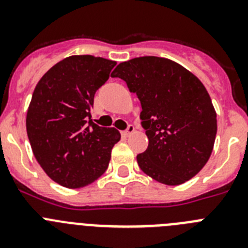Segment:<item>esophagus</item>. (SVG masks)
<instances>
[{"label":"esophagus","mask_w":248,"mask_h":248,"mask_svg":"<svg viewBox=\"0 0 248 248\" xmlns=\"http://www.w3.org/2000/svg\"><path fill=\"white\" fill-rule=\"evenodd\" d=\"M134 130H135V128L133 125H128V128L125 129V130L123 131L122 134H123V137H129V135L130 134H133V133H134Z\"/></svg>","instance_id":"obj_1"}]
</instances>
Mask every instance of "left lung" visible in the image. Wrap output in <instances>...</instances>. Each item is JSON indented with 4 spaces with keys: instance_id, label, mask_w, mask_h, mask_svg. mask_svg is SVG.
Wrapping results in <instances>:
<instances>
[{
    "instance_id": "8db88e82",
    "label": "left lung",
    "mask_w": 248,
    "mask_h": 248,
    "mask_svg": "<svg viewBox=\"0 0 248 248\" xmlns=\"http://www.w3.org/2000/svg\"><path fill=\"white\" fill-rule=\"evenodd\" d=\"M111 77L124 80L141 104L149 145L137 156L139 168L165 185L194 177L207 163L217 131L216 111L200 79L154 56L120 63Z\"/></svg>"
}]
</instances>
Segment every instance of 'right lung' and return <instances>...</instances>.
I'll list each match as a JSON object with an SVG mask.
<instances>
[{
    "label": "right lung",
    "instance_id": "1",
    "mask_svg": "<svg viewBox=\"0 0 248 248\" xmlns=\"http://www.w3.org/2000/svg\"><path fill=\"white\" fill-rule=\"evenodd\" d=\"M115 64L102 57H67L34 88L26 118L31 148L46 174L64 187L79 189L99 179L120 140L117 129L91 119L94 94Z\"/></svg>",
    "mask_w": 248,
    "mask_h": 248
}]
</instances>
